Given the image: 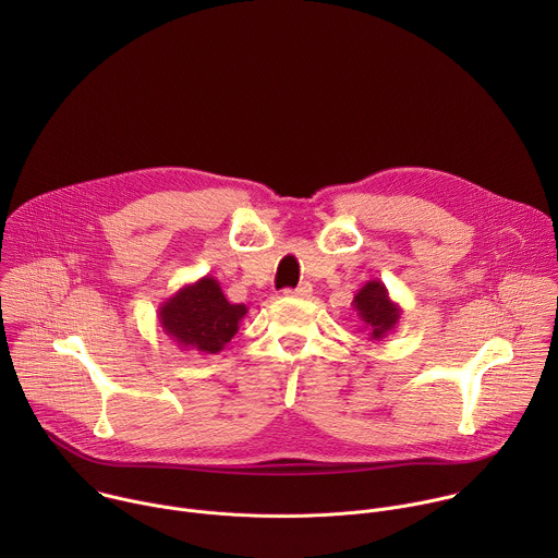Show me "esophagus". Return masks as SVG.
<instances>
[{"label":"esophagus","instance_id":"obj_1","mask_svg":"<svg viewBox=\"0 0 558 558\" xmlns=\"http://www.w3.org/2000/svg\"><path fill=\"white\" fill-rule=\"evenodd\" d=\"M311 291H313V289H311V284H308V282H302V284H298L295 289H287L284 293H287V295H291V298H308V295H311Z\"/></svg>","mask_w":558,"mask_h":558}]
</instances>
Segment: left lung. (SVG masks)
<instances>
[{
    "mask_svg": "<svg viewBox=\"0 0 558 558\" xmlns=\"http://www.w3.org/2000/svg\"><path fill=\"white\" fill-rule=\"evenodd\" d=\"M353 308L362 320V331H366L368 340H384L402 317V306L397 304L381 280H368L353 298Z\"/></svg>",
    "mask_w": 558,
    "mask_h": 558,
    "instance_id": "8db88e82",
    "label": "left lung"
}]
</instances>
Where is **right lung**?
<instances>
[{
	"mask_svg": "<svg viewBox=\"0 0 558 558\" xmlns=\"http://www.w3.org/2000/svg\"><path fill=\"white\" fill-rule=\"evenodd\" d=\"M247 315L245 304H231L220 282L203 276L183 284L174 295L158 306V325L183 351L216 355L241 329Z\"/></svg>",
	"mask_w": 558,
	"mask_h": 558,
	"instance_id": "add662e5",
	"label": "right lung"
}]
</instances>
